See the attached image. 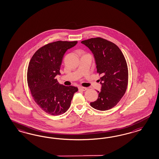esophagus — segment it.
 Wrapping results in <instances>:
<instances>
[{
    "mask_svg": "<svg viewBox=\"0 0 159 159\" xmlns=\"http://www.w3.org/2000/svg\"><path fill=\"white\" fill-rule=\"evenodd\" d=\"M78 88H79V90H82V91H83V92L86 91L87 89L86 87H79Z\"/></svg>",
    "mask_w": 159,
    "mask_h": 159,
    "instance_id": "esophagus-1",
    "label": "esophagus"
}]
</instances>
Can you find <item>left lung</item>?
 Listing matches in <instances>:
<instances>
[{
  "label": "left lung",
  "mask_w": 159,
  "mask_h": 159,
  "mask_svg": "<svg viewBox=\"0 0 159 159\" xmlns=\"http://www.w3.org/2000/svg\"><path fill=\"white\" fill-rule=\"evenodd\" d=\"M81 43L92 51L97 72L102 76L98 98L90 105L100 111L110 110L120 101L127 88L128 71L125 57L115 43L104 39H89Z\"/></svg>",
  "instance_id": "obj_1"
}]
</instances>
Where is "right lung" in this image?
Segmentation results:
<instances>
[{"mask_svg": "<svg viewBox=\"0 0 159 159\" xmlns=\"http://www.w3.org/2000/svg\"><path fill=\"white\" fill-rule=\"evenodd\" d=\"M77 41H58L48 43L38 49L30 60L27 70V82L34 101L41 108L52 116L65 113L70 106L76 87L59 84L63 57L67 49Z\"/></svg>", "mask_w": 159, "mask_h": 159, "instance_id": "add662e5", "label": "right lung"}]
</instances>
